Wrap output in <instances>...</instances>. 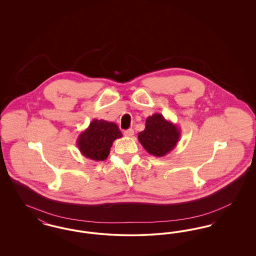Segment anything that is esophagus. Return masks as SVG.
Here are the masks:
<instances>
[{
    "instance_id": "obj_1",
    "label": "esophagus",
    "mask_w": 256,
    "mask_h": 256,
    "mask_svg": "<svg viewBox=\"0 0 256 256\" xmlns=\"http://www.w3.org/2000/svg\"><path fill=\"white\" fill-rule=\"evenodd\" d=\"M124 134L126 135V136H128V137H132L134 134V130H132V128H130V130H126Z\"/></svg>"
}]
</instances>
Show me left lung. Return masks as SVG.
I'll return each mask as SVG.
<instances>
[{"mask_svg": "<svg viewBox=\"0 0 256 256\" xmlns=\"http://www.w3.org/2000/svg\"><path fill=\"white\" fill-rule=\"evenodd\" d=\"M180 135L176 124L166 120L162 114L154 113L146 118L145 130L138 134V141L148 154L162 158L176 148Z\"/></svg>", "mask_w": 256, "mask_h": 256, "instance_id": "8db88e82", "label": "left lung"}]
</instances>
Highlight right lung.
<instances>
[{
    "label": "right lung",
    "mask_w": 256,
    "mask_h": 256,
    "mask_svg": "<svg viewBox=\"0 0 256 256\" xmlns=\"http://www.w3.org/2000/svg\"><path fill=\"white\" fill-rule=\"evenodd\" d=\"M122 134L115 122L94 119L78 135L76 146L86 158L104 161L110 156L113 142Z\"/></svg>",
    "instance_id": "obj_1"
}]
</instances>
